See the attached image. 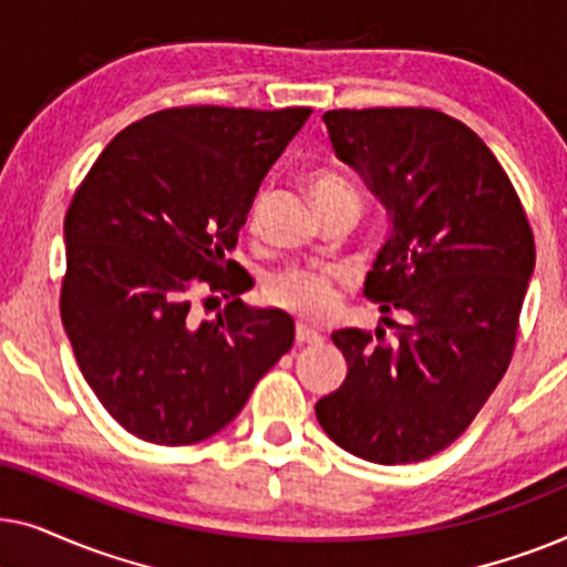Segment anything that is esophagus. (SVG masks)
I'll return each mask as SVG.
<instances>
[{
  "label": "esophagus",
  "mask_w": 567,
  "mask_h": 567,
  "mask_svg": "<svg viewBox=\"0 0 567 567\" xmlns=\"http://www.w3.org/2000/svg\"><path fill=\"white\" fill-rule=\"evenodd\" d=\"M322 336L317 332L315 328H309L307 322H297V343L305 346V343H320Z\"/></svg>",
  "instance_id": "esophagus-1"
}]
</instances>
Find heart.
I'll return each instance as SVG.
<instances>
[{
  "label": "heart",
  "instance_id": "heart-1",
  "mask_svg": "<svg viewBox=\"0 0 567 567\" xmlns=\"http://www.w3.org/2000/svg\"><path fill=\"white\" fill-rule=\"evenodd\" d=\"M309 190H312L317 204L336 196L359 198L353 185L343 175L330 173V169H317V173L309 175ZM340 281H343V276H340L338 268L297 266L270 278L266 293L276 307L289 309V312L307 317V320H324V317L336 312L340 301Z\"/></svg>",
  "mask_w": 567,
  "mask_h": 567
}]
</instances>
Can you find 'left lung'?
<instances>
[{"label":"left lung","mask_w":567,"mask_h":567,"mask_svg":"<svg viewBox=\"0 0 567 567\" xmlns=\"http://www.w3.org/2000/svg\"><path fill=\"white\" fill-rule=\"evenodd\" d=\"M338 157L392 212L363 293L394 340L332 332L348 377L315 405L340 449L367 462H423L467 431L514 359L534 270L522 198L475 131L433 107L328 111Z\"/></svg>","instance_id":"obj_1"}]
</instances>
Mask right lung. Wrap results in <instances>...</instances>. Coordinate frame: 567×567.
I'll use <instances>...</instances> for the list:
<instances>
[{
	"label": "right lung",
	"instance_id": "obj_1",
	"mask_svg": "<svg viewBox=\"0 0 567 567\" xmlns=\"http://www.w3.org/2000/svg\"><path fill=\"white\" fill-rule=\"evenodd\" d=\"M312 107H165L105 146L66 208L61 322L103 408L136 439L221 431L293 346V320L239 301L227 252ZM228 299L214 321L197 309Z\"/></svg>",
	"mask_w": 567,
	"mask_h": 567
}]
</instances>
